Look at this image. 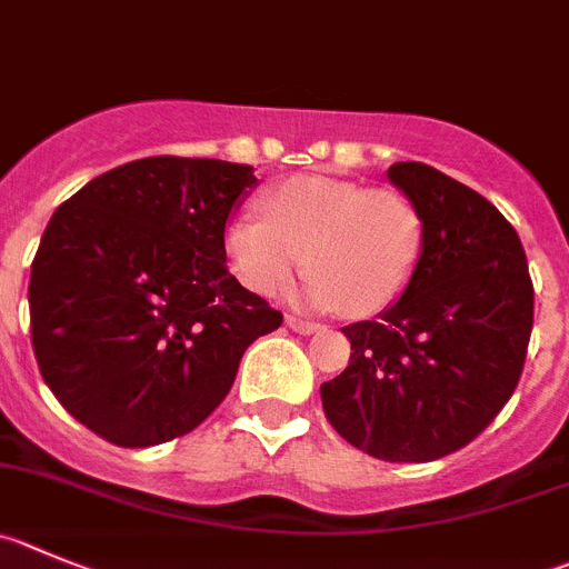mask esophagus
Wrapping results in <instances>:
<instances>
[{"label":"esophagus","mask_w":569,"mask_h":569,"mask_svg":"<svg viewBox=\"0 0 569 569\" xmlns=\"http://www.w3.org/2000/svg\"><path fill=\"white\" fill-rule=\"evenodd\" d=\"M286 326H289L291 331H297V333H317V331H322V326H320V322L300 320V317H295V315H289V317H286Z\"/></svg>","instance_id":"1"}]
</instances>
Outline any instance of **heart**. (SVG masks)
<instances>
[{
  "instance_id": "heart-1",
  "label": "heart",
  "mask_w": 569,
  "mask_h": 569,
  "mask_svg": "<svg viewBox=\"0 0 569 569\" xmlns=\"http://www.w3.org/2000/svg\"><path fill=\"white\" fill-rule=\"evenodd\" d=\"M263 210L224 236L232 272L254 295H274L306 263L311 306L370 317L405 295L421 263L423 216L396 188L300 177L269 190Z\"/></svg>"
}]
</instances>
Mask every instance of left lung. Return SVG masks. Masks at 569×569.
Here are the masks:
<instances>
[{
    "instance_id": "1",
    "label": "left lung",
    "mask_w": 569,
    "mask_h": 569,
    "mask_svg": "<svg viewBox=\"0 0 569 569\" xmlns=\"http://www.w3.org/2000/svg\"><path fill=\"white\" fill-rule=\"evenodd\" d=\"M390 182L427 227L421 263L379 320L350 322L348 368L320 387L331 427L370 458L429 463L458 452L513 396L533 328V280L511 221L423 162Z\"/></svg>"
}]
</instances>
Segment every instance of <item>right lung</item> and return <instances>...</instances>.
Masks as SVG:
<instances>
[{
  "label": "right lung",
  "mask_w": 569,
  "mask_h": 569,
  "mask_svg": "<svg viewBox=\"0 0 569 569\" xmlns=\"http://www.w3.org/2000/svg\"><path fill=\"white\" fill-rule=\"evenodd\" d=\"M252 164L146 157L69 196L30 272V339L52 396L126 449L212 416L243 350L283 315L230 274L224 227Z\"/></svg>",
  "instance_id": "right-lung-1"
}]
</instances>
